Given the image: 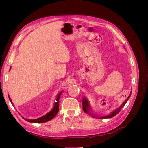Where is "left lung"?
Returning <instances> with one entry per match:
<instances>
[{
    "label": "left lung",
    "instance_id": "1",
    "mask_svg": "<svg viewBox=\"0 0 148 148\" xmlns=\"http://www.w3.org/2000/svg\"><path fill=\"white\" fill-rule=\"evenodd\" d=\"M132 94V91L130 92V96L127 97V99L125 100L123 103L118 108L116 109L115 110H114V111L112 112L108 115H106L105 116H102V117H99V119H109V118H112L114 117V116H115L116 115H117V114L119 113V112L121 110V109H122L123 106L125 105V104L127 102V101H128V99H130V95ZM82 105H83V109L84 110V112L85 113H87L89 115H90L91 116H92V117H96V116L93 115L92 114L90 113V110H91V107H90V105H89V103L88 102V101L87 100V99L85 97H84L83 98V101H82Z\"/></svg>",
    "mask_w": 148,
    "mask_h": 148
}]
</instances>
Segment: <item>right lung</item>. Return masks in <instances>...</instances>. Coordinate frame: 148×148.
Masks as SVG:
<instances>
[{
    "label": "right lung",
    "instance_id": "1",
    "mask_svg": "<svg viewBox=\"0 0 148 148\" xmlns=\"http://www.w3.org/2000/svg\"><path fill=\"white\" fill-rule=\"evenodd\" d=\"M62 92H63V91H61L60 92H59V94H58L57 96V98H56V101H57L54 103V106H53V109L50 112H48L47 114H46L45 115H44V116H42V117H40V118H38V119H25L24 117H23V118L25 120L28 121V122H32V123H44V122H48V121H49V120H52L57 115L58 112H59V99H60V96L62 95ZM8 98H9L10 101L11 102V103L13 104L12 101V100H11L9 96H8Z\"/></svg>",
    "mask_w": 148,
    "mask_h": 148
}]
</instances>
